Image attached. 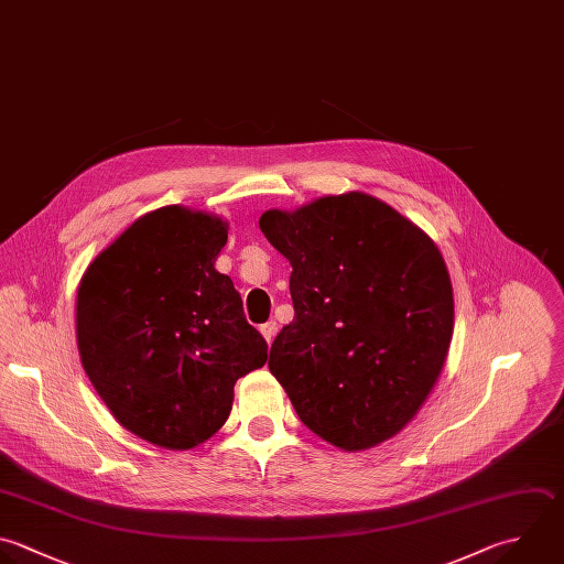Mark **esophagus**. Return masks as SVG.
I'll return each mask as SVG.
<instances>
[{"label": "esophagus", "mask_w": 564, "mask_h": 564, "mask_svg": "<svg viewBox=\"0 0 564 564\" xmlns=\"http://www.w3.org/2000/svg\"><path fill=\"white\" fill-rule=\"evenodd\" d=\"M260 333H262V337L267 339V344H271V341L275 339V333H278V324H275L273 319H269L267 324H262V326H260Z\"/></svg>", "instance_id": "esophagus-1"}]
</instances>
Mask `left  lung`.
Returning <instances> with one entry per match:
<instances>
[{
	"instance_id": "1",
	"label": "left lung",
	"mask_w": 564,
	"mask_h": 564,
	"mask_svg": "<svg viewBox=\"0 0 564 564\" xmlns=\"http://www.w3.org/2000/svg\"><path fill=\"white\" fill-rule=\"evenodd\" d=\"M260 229L293 267L295 317L271 346V375L330 445L359 452L392 438L438 381L454 333L438 247L364 192L269 209Z\"/></svg>"
}]
</instances>
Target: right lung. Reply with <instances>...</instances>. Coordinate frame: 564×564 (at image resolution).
Here are the masks:
<instances>
[{
    "instance_id": "obj_1",
    "label": "right lung",
    "mask_w": 564,
    "mask_h": 564,
    "mask_svg": "<svg viewBox=\"0 0 564 564\" xmlns=\"http://www.w3.org/2000/svg\"><path fill=\"white\" fill-rule=\"evenodd\" d=\"M229 223L181 205L134 220L86 269L77 346L112 416L165 449L214 436L234 386L267 361V341L214 262Z\"/></svg>"
}]
</instances>
